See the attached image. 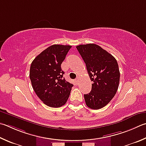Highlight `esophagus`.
<instances>
[{
  "instance_id": "esophagus-1",
  "label": "esophagus",
  "mask_w": 146,
  "mask_h": 146,
  "mask_svg": "<svg viewBox=\"0 0 146 146\" xmlns=\"http://www.w3.org/2000/svg\"><path fill=\"white\" fill-rule=\"evenodd\" d=\"M78 80H79V77H77L76 79H75V82L76 84L78 83Z\"/></svg>"
}]
</instances>
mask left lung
I'll return each mask as SVG.
<instances>
[{
  "mask_svg": "<svg viewBox=\"0 0 146 146\" xmlns=\"http://www.w3.org/2000/svg\"><path fill=\"white\" fill-rule=\"evenodd\" d=\"M76 48L93 82L91 92L84 94L86 105L91 109H100L112 100L117 91L120 78L117 62L96 44H80Z\"/></svg>",
  "mask_w": 146,
  "mask_h": 146,
  "instance_id": "8db88e82",
  "label": "left lung"
}]
</instances>
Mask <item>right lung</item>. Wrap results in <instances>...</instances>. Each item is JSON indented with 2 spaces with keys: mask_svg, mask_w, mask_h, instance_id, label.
Returning a JSON list of instances; mask_svg holds the SVG:
<instances>
[{
  "mask_svg": "<svg viewBox=\"0 0 146 146\" xmlns=\"http://www.w3.org/2000/svg\"><path fill=\"white\" fill-rule=\"evenodd\" d=\"M71 48L54 44L39 54L31 63L29 76L37 96L44 104L58 108L66 104L73 84L63 78L61 64Z\"/></svg>",
  "mask_w": 146,
  "mask_h": 146,
  "instance_id": "right-lung-1",
  "label": "right lung"
}]
</instances>
